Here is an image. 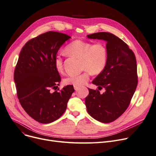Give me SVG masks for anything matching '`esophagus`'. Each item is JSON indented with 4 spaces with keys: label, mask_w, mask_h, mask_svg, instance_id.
Masks as SVG:
<instances>
[{
    "label": "esophagus",
    "mask_w": 156,
    "mask_h": 156,
    "mask_svg": "<svg viewBox=\"0 0 156 156\" xmlns=\"http://www.w3.org/2000/svg\"><path fill=\"white\" fill-rule=\"evenodd\" d=\"M74 88H75V90L76 91H77V90H79L80 87H74Z\"/></svg>",
    "instance_id": "34e87169"
}]
</instances>
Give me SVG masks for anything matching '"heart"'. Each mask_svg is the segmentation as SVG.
Masks as SVG:
<instances>
[{
	"mask_svg": "<svg viewBox=\"0 0 156 156\" xmlns=\"http://www.w3.org/2000/svg\"><path fill=\"white\" fill-rule=\"evenodd\" d=\"M64 52L69 56L75 57L81 60V68L85 71L80 74L70 75L66 78L64 82L66 85L80 87L89 80L90 73L99 74L105 68L108 60V51L102 43L93 44L91 42L76 40L65 47ZM54 66L58 72L63 69V61L60 55H56Z\"/></svg>",
	"mask_w": 156,
	"mask_h": 156,
	"instance_id": "1",
	"label": "heart"
}]
</instances>
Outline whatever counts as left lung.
Instances as JSON below:
<instances>
[{
    "label": "left lung",
    "instance_id": "8db88e82",
    "mask_svg": "<svg viewBox=\"0 0 156 156\" xmlns=\"http://www.w3.org/2000/svg\"><path fill=\"white\" fill-rule=\"evenodd\" d=\"M87 37L105 41L108 60L105 69L92 81L98 88H104L105 92L101 94L98 90L88 88L87 110L95 119L111 122L126 111L135 92L138 83L136 58L126 43L110 33H95Z\"/></svg>",
    "mask_w": 156,
    "mask_h": 156
}]
</instances>
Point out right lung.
<instances>
[{
  "label": "right lung",
  "mask_w": 156,
  "mask_h": 156,
  "mask_svg": "<svg viewBox=\"0 0 156 156\" xmlns=\"http://www.w3.org/2000/svg\"><path fill=\"white\" fill-rule=\"evenodd\" d=\"M70 38L62 33L48 31L29 40L20 52L14 74L17 95L24 110L41 123L59 119L75 91L73 85L53 91L61 81L55 68V57Z\"/></svg>",
  "instance_id": "add662e5"
}]
</instances>
